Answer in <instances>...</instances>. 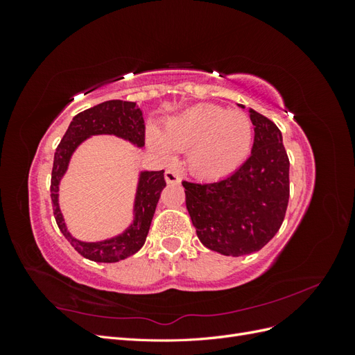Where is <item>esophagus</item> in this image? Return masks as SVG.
<instances>
[{"label": "esophagus", "mask_w": 355, "mask_h": 355, "mask_svg": "<svg viewBox=\"0 0 355 355\" xmlns=\"http://www.w3.org/2000/svg\"><path fill=\"white\" fill-rule=\"evenodd\" d=\"M164 178H166V182H167V184H171V185L179 184V182H180V175L178 173V171H176L175 168H168V170H166Z\"/></svg>", "instance_id": "1"}]
</instances>
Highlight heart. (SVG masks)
Wrapping results in <instances>:
<instances>
[{
    "mask_svg": "<svg viewBox=\"0 0 355 355\" xmlns=\"http://www.w3.org/2000/svg\"><path fill=\"white\" fill-rule=\"evenodd\" d=\"M148 144L161 157L171 149L188 153L191 173L201 179H220L237 168L249 155L253 125L241 111L200 103L170 118L163 132H148Z\"/></svg>",
    "mask_w": 355,
    "mask_h": 355,
    "instance_id": "obj_1",
    "label": "heart"
}]
</instances>
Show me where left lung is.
Returning <instances> with one entry per match:
<instances>
[{
    "mask_svg": "<svg viewBox=\"0 0 355 355\" xmlns=\"http://www.w3.org/2000/svg\"><path fill=\"white\" fill-rule=\"evenodd\" d=\"M249 114L254 142L244 164L218 182H182L200 241L225 256L259 252L280 230L288 204L290 163L280 128L259 112Z\"/></svg>",
    "mask_w": 355,
    "mask_h": 355,
    "instance_id": "left-lung-1",
    "label": "left lung"
}]
</instances>
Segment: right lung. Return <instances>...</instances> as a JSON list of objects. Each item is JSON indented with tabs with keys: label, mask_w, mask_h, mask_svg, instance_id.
Returning a JSON list of instances; mask_svg holds the SVG:
<instances>
[{
	"label": "right lung",
	"mask_w": 355,
	"mask_h": 355,
	"mask_svg": "<svg viewBox=\"0 0 355 355\" xmlns=\"http://www.w3.org/2000/svg\"><path fill=\"white\" fill-rule=\"evenodd\" d=\"M96 135H112L132 145L142 148L145 145V121L141 108L136 102L106 101L85 110L72 118L67 133L63 135L55 153L51 171L50 197L53 213L60 232L69 244L85 259L94 262L112 263L135 254L145 244L151 227L161 191L166 187L164 170L141 171L133 204V222L112 239L102 241H81L68 231L65 219L59 206V185L65 176L72 154L85 139Z\"/></svg>",
	"instance_id": "obj_1"
}]
</instances>
